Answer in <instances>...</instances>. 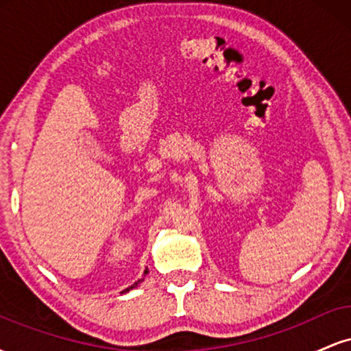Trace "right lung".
Returning <instances> with one entry per match:
<instances>
[{"label": "right lung", "mask_w": 351, "mask_h": 351, "mask_svg": "<svg viewBox=\"0 0 351 351\" xmlns=\"http://www.w3.org/2000/svg\"><path fill=\"white\" fill-rule=\"evenodd\" d=\"M147 272H148V271H145V274H147ZM142 280H143V279H140V280H136V282H135V284H134V285H132V287H128V289H125V291H123V292H128V291H130V289H134V287H136V285H138V284H140V282H142Z\"/></svg>", "instance_id": "1"}]
</instances>
